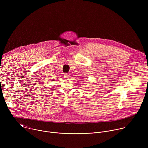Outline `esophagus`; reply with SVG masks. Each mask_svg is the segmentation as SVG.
<instances>
[{
    "mask_svg": "<svg viewBox=\"0 0 148 148\" xmlns=\"http://www.w3.org/2000/svg\"><path fill=\"white\" fill-rule=\"evenodd\" d=\"M70 75L69 74H64V75H63V76H64L65 78H69L70 76Z\"/></svg>",
    "mask_w": 148,
    "mask_h": 148,
    "instance_id": "34e87169",
    "label": "esophagus"
}]
</instances>
